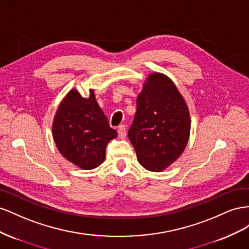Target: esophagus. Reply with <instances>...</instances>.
<instances>
[{
  "label": "esophagus",
  "instance_id": "1",
  "mask_svg": "<svg viewBox=\"0 0 249 249\" xmlns=\"http://www.w3.org/2000/svg\"><path fill=\"white\" fill-rule=\"evenodd\" d=\"M118 134L121 139H124L126 137V127L125 125H120L118 127Z\"/></svg>",
  "mask_w": 249,
  "mask_h": 249
}]
</instances>
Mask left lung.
I'll return each mask as SVG.
<instances>
[{
	"instance_id": "8db88e82",
	"label": "left lung",
	"mask_w": 249,
	"mask_h": 249,
	"mask_svg": "<svg viewBox=\"0 0 249 249\" xmlns=\"http://www.w3.org/2000/svg\"><path fill=\"white\" fill-rule=\"evenodd\" d=\"M188 106L173 82L160 73L148 77L128 130L140 164L160 172L179 158L190 136Z\"/></svg>"
}]
</instances>
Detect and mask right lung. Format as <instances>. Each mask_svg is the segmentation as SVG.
I'll return each mask as SVG.
<instances>
[{
    "instance_id": "add662e5",
    "label": "right lung",
    "mask_w": 249,
    "mask_h": 249,
    "mask_svg": "<svg viewBox=\"0 0 249 249\" xmlns=\"http://www.w3.org/2000/svg\"><path fill=\"white\" fill-rule=\"evenodd\" d=\"M52 131L59 152L84 170L102 164L106 146L118 136L99 107L93 90L87 99L76 89L71 90L56 112Z\"/></svg>"
}]
</instances>
